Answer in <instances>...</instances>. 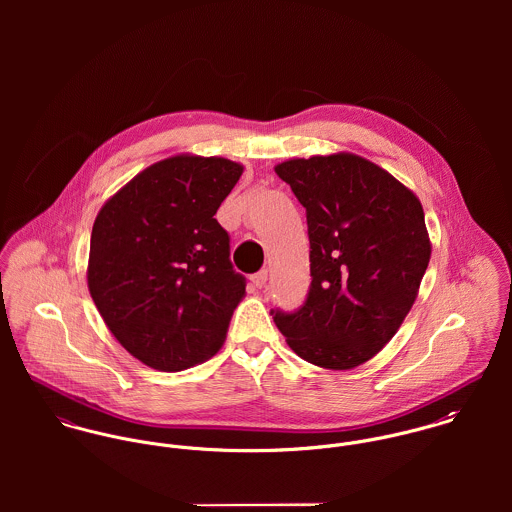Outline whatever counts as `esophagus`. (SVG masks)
Here are the masks:
<instances>
[{"mask_svg":"<svg viewBox=\"0 0 512 512\" xmlns=\"http://www.w3.org/2000/svg\"><path fill=\"white\" fill-rule=\"evenodd\" d=\"M266 282H268V270H260V272H256L254 276H252V284L256 286V288H264L266 286Z\"/></svg>","mask_w":512,"mask_h":512,"instance_id":"1","label":"esophagus"}]
</instances>
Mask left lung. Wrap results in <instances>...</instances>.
I'll list each match as a JSON object with an SVG mask.
<instances>
[{
	"instance_id": "1",
	"label": "left lung",
	"mask_w": 512,
	"mask_h": 512,
	"mask_svg": "<svg viewBox=\"0 0 512 512\" xmlns=\"http://www.w3.org/2000/svg\"><path fill=\"white\" fill-rule=\"evenodd\" d=\"M276 173L305 207L311 286L274 321L311 365L349 370L370 361L412 309L432 256L420 199L361 155L295 157Z\"/></svg>"
}]
</instances>
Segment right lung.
Returning <instances> with one entry per match:
<instances>
[{"label":"right lung","instance_id":"right-lung-1","mask_svg":"<svg viewBox=\"0 0 512 512\" xmlns=\"http://www.w3.org/2000/svg\"><path fill=\"white\" fill-rule=\"evenodd\" d=\"M244 167L179 153L140 171L96 215L88 290L138 361L177 372L217 355L246 280L215 215Z\"/></svg>","mask_w":512,"mask_h":512}]
</instances>
